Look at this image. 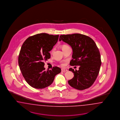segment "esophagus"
<instances>
[{"instance_id": "34e87169", "label": "esophagus", "mask_w": 120, "mask_h": 120, "mask_svg": "<svg viewBox=\"0 0 120 120\" xmlns=\"http://www.w3.org/2000/svg\"><path fill=\"white\" fill-rule=\"evenodd\" d=\"M67 71H68L67 69H62V72H67Z\"/></svg>"}]
</instances>
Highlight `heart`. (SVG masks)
<instances>
[{
  "mask_svg": "<svg viewBox=\"0 0 120 120\" xmlns=\"http://www.w3.org/2000/svg\"><path fill=\"white\" fill-rule=\"evenodd\" d=\"M69 47L68 46H67V45H62V50H63V49H65V48H67V47ZM54 51V50L53 49L52 50V51ZM62 65H63V64H62Z\"/></svg>",
  "mask_w": 120,
  "mask_h": 120,
  "instance_id": "1",
  "label": "heart"
}]
</instances>
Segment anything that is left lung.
Wrapping results in <instances>:
<instances>
[{
	"label": "left lung",
	"instance_id": "1",
	"mask_svg": "<svg viewBox=\"0 0 120 120\" xmlns=\"http://www.w3.org/2000/svg\"><path fill=\"white\" fill-rule=\"evenodd\" d=\"M59 40H62L72 48L73 59L69 65L80 66L78 71L69 69L74 76L68 81L69 84L79 90L90 87L98 76L101 65L100 52L94 41L79 33L62 35Z\"/></svg>",
	"mask_w": 120,
	"mask_h": 120
}]
</instances>
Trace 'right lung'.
Returning a JSON list of instances; mask_svg holds the SVG:
<instances>
[{
  "label": "right lung",
  "mask_w": 120,
  "mask_h": 120,
  "mask_svg": "<svg viewBox=\"0 0 120 120\" xmlns=\"http://www.w3.org/2000/svg\"><path fill=\"white\" fill-rule=\"evenodd\" d=\"M59 35L43 33L28 38L22 45L18 56V64L26 81L31 87L43 89L53 83L61 69L54 66L45 71L44 61L51 57L49 51L58 42Z\"/></svg>",
  "instance_id": "add662e5"
}]
</instances>
